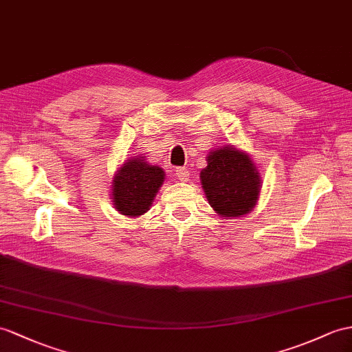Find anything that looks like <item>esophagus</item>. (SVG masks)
<instances>
[{"mask_svg":"<svg viewBox=\"0 0 352 352\" xmlns=\"http://www.w3.org/2000/svg\"><path fill=\"white\" fill-rule=\"evenodd\" d=\"M176 177L179 179L181 182H188L190 181V171H188L186 168H177L176 170Z\"/></svg>","mask_w":352,"mask_h":352,"instance_id":"obj_1","label":"esophagus"}]
</instances>
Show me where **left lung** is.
Segmentation results:
<instances>
[{
  "mask_svg": "<svg viewBox=\"0 0 352 352\" xmlns=\"http://www.w3.org/2000/svg\"><path fill=\"white\" fill-rule=\"evenodd\" d=\"M206 161L200 181L217 215L233 219L254 210L260 199L261 176L250 153L224 144L212 149Z\"/></svg>",
  "mask_w": 352,
  "mask_h": 352,
  "instance_id": "left-lung-1",
  "label": "left lung"
}]
</instances>
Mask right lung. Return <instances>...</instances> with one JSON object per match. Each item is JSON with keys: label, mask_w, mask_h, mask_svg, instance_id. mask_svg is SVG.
Listing matches in <instances>:
<instances>
[{"label": "right lung", "mask_w": 352, "mask_h": 352, "mask_svg": "<svg viewBox=\"0 0 352 352\" xmlns=\"http://www.w3.org/2000/svg\"><path fill=\"white\" fill-rule=\"evenodd\" d=\"M166 173L160 166H152L144 157L125 160L115 171L111 181V201L121 215L139 218L152 206Z\"/></svg>", "instance_id": "right-lung-1"}]
</instances>
